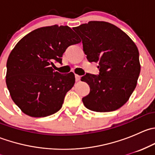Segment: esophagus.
<instances>
[{
  "label": "esophagus",
  "instance_id": "34e87169",
  "mask_svg": "<svg viewBox=\"0 0 155 155\" xmlns=\"http://www.w3.org/2000/svg\"><path fill=\"white\" fill-rule=\"evenodd\" d=\"M75 79H76V82H78V81L80 80L81 76H79V75H75Z\"/></svg>",
  "mask_w": 155,
  "mask_h": 155
}]
</instances>
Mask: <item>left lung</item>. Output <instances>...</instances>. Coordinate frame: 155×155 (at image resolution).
I'll return each mask as SVG.
<instances>
[{
	"mask_svg": "<svg viewBox=\"0 0 155 155\" xmlns=\"http://www.w3.org/2000/svg\"><path fill=\"white\" fill-rule=\"evenodd\" d=\"M81 37L89 62L99 63V74L86 73L81 80L90 86L82 98L91 111L112 112L128 101L140 73L139 51L125 33L106 21H91L73 28Z\"/></svg>",
	"mask_w": 155,
	"mask_h": 155,
	"instance_id": "8db88e82",
	"label": "left lung"
}]
</instances>
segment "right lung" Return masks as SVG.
Masks as SVG:
<instances>
[{
	"mask_svg": "<svg viewBox=\"0 0 155 155\" xmlns=\"http://www.w3.org/2000/svg\"><path fill=\"white\" fill-rule=\"evenodd\" d=\"M80 42L68 26L55 25L31 31L15 45L7 62L6 83L25 114L39 118L60 110L75 76L55 72L51 66L53 61L61 64L68 46Z\"/></svg>",
	"mask_w": 155,
	"mask_h": 155,
	"instance_id": "obj_1",
	"label": "right lung"
}]
</instances>
